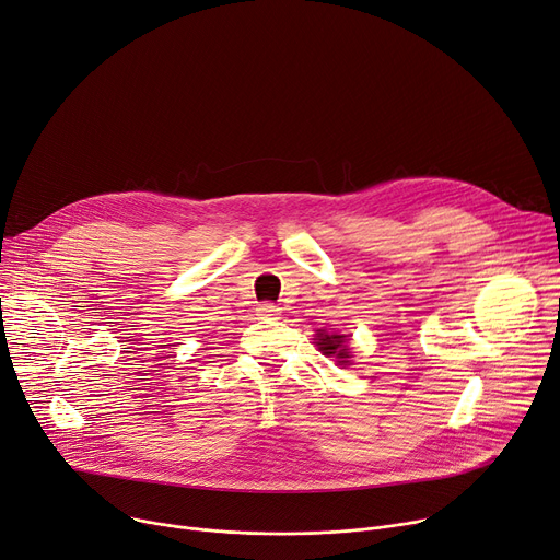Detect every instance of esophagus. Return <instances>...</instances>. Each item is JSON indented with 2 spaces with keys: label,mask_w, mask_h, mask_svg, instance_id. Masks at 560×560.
I'll return each instance as SVG.
<instances>
[{
  "label": "esophagus",
  "mask_w": 560,
  "mask_h": 560,
  "mask_svg": "<svg viewBox=\"0 0 560 560\" xmlns=\"http://www.w3.org/2000/svg\"><path fill=\"white\" fill-rule=\"evenodd\" d=\"M257 313L261 317H279L281 315V308L275 306V303H261V306L257 308Z\"/></svg>",
  "instance_id": "1"
}]
</instances>
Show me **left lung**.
Wrapping results in <instances>:
<instances>
[{
  "mask_svg": "<svg viewBox=\"0 0 560 560\" xmlns=\"http://www.w3.org/2000/svg\"><path fill=\"white\" fill-rule=\"evenodd\" d=\"M346 335H335V332H326V330H317V346L328 358H335L339 366L350 364V348L346 343Z\"/></svg>",
  "mask_w": 560,
  "mask_h": 560,
  "instance_id": "8db88e82",
  "label": "left lung"
}]
</instances>
